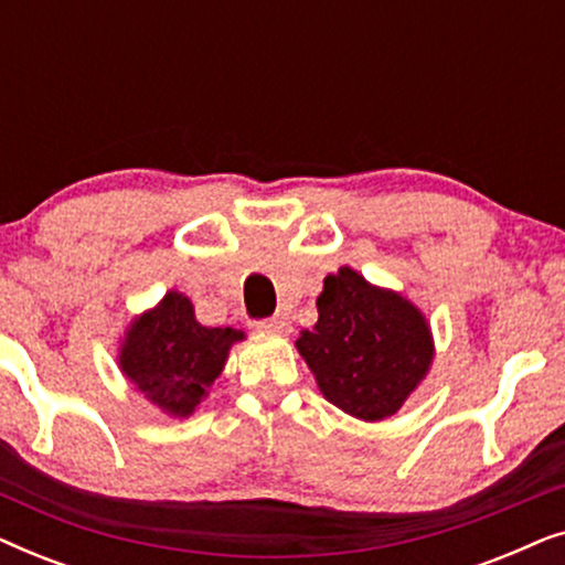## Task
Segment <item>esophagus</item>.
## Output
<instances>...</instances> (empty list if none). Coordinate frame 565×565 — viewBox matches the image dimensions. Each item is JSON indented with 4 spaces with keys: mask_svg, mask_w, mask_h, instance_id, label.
Masks as SVG:
<instances>
[{
    "mask_svg": "<svg viewBox=\"0 0 565 565\" xmlns=\"http://www.w3.org/2000/svg\"><path fill=\"white\" fill-rule=\"evenodd\" d=\"M252 327L259 329V331H277V334H288V331H290V323L282 321V319H275V316H273V319H254Z\"/></svg>",
    "mask_w": 565,
    "mask_h": 565,
    "instance_id": "34e87169",
    "label": "esophagus"
}]
</instances>
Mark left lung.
Wrapping results in <instances>:
<instances>
[{"instance_id":"8db88e82","label":"left lung","mask_w":565,"mask_h":565,"mask_svg":"<svg viewBox=\"0 0 565 565\" xmlns=\"http://www.w3.org/2000/svg\"><path fill=\"white\" fill-rule=\"evenodd\" d=\"M316 306L319 321L296 344L323 396L365 422L396 414L431 362L424 316L350 267L323 280Z\"/></svg>"}]
</instances>
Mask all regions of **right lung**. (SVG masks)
I'll list each match as a JSON object with an SVG mask.
<instances>
[{
    "instance_id": "obj_1",
    "label": "right lung",
    "mask_w": 565,
    "mask_h": 565,
    "mask_svg": "<svg viewBox=\"0 0 565 565\" xmlns=\"http://www.w3.org/2000/svg\"><path fill=\"white\" fill-rule=\"evenodd\" d=\"M236 339L242 331L203 327L188 298L167 292L159 308L130 327L120 367L146 398L169 414L188 416L221 375Z\"/></svg>"
}]
</instances>
